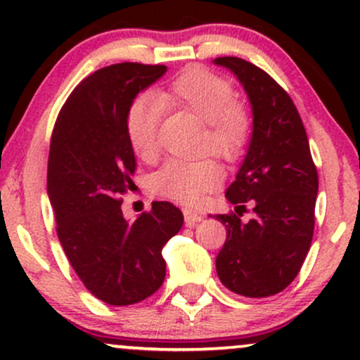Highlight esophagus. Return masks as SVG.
Masks as SVG:
<instances>
[{
    "mask_svg": "<svg viewBox=\"0 0 360 360\" xmlns=\"http://www.w3.org/2000/svg\"><path fill=\"white\" fill-rule=\"evenodd\" d=\"M183 213H184V221H186V225H188V226L198 225V223L203 220V214H200L198 212H194V210L184 208Z\"/></svg>",
    "mask_w": 360,
    "mask_h": 360,
    "instance_id": "esophagus-1",
    "label": "esophagus"
}]
</instances>
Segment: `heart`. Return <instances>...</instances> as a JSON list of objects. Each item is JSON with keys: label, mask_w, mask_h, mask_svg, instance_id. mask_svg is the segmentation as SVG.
Returning <instances> with one entry per match:
<instances>
[{"label": "heart", "mask_w": 360, "mask_h": 360, "mask_svg": "<svg viewBox=\"0 0 360 360\" xmlns=\"http://www.w3.org/2000/svg\"><path fill=\"white\" fill-rule=\"evenodd\" d=\"M233 86L203 68H188L164 88L154 100L139 98L127 110L125 130L130 147L140 159L150 162L157 155V130L160 106H174L205 122L203 148L223 160H235L245 150L252 134L250 111L233 100ZM221 181L212 160H169L150 176V191L164 200L183 205L200 203Z\"/></svg>", "instance_id": "b5f03b06"}]
</instances>
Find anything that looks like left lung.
Masks as SVG:
<instances>
[{
	"label": "left lung",
	"mask_w": 360,
	"mask_h": 360,
	"mask_svg": "<svg viewBox=\"0 0 360 360\" xmlns=\"http://www.w3.org/2000/svg\"><path fill=\"white\" fill-rule=\"evenodd\" d=\"M214 62L245 88L254 131L237 179L225 196L235 213L218 214L226 240L217 257L218 278L247 298L278 295L295 281L315 230L318 171L303 120L291 96L266 71L238 57ZM252 218L240 220L246 205Z\"/></svg>",
	"instance_id": "obj_1"
}]
</instances>
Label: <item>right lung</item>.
<instances>
[{"label": "right lung", "mask_w": 360, "mask_h": 360, "mask_svg": "<svg viewBox=\"0 0 360 360\" xmlns=\"http://www.w3.org/2000/svg\"><path fill=\"white\" fill-rule=\"evenodd\" d=\"M166 69L139 62L98 69L72 89L52 131L47 191L57 237L86 289L113 307L139 303L160 288L162 247L184 221L169 201H154L135 221L122 212V196L135 189L127 110Z\"/></svg>", "instance_id": "obj_1"}]
</instances>
